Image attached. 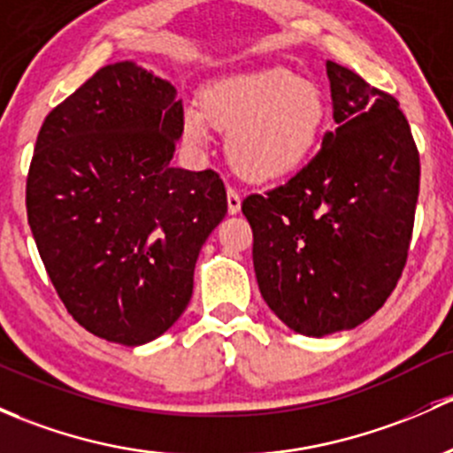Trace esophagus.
<instances>
[{
	"label": "esophagus",
	"instance_id": "obj_1",
	"mask_svg": "<svg viewBox=\"0 0 453 453\" xmlns=\"http://www.w3.org/2000/svg\"><path fill=\"white\" fill-rule=\"evenodd\" d=\"M241 211V195L236 188H227V212L236 214Z\"/></svg>",
	"mask_w": 453,
	"mask_h": 453
}]
</instances>
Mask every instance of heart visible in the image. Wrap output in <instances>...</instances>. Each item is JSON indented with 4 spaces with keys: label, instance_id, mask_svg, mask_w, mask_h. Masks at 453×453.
Returning a JSON list of instances; mask_svg holds the SVG:
<instances>
[{
    "label": "heart",
    "instance_id": "heart-1",
    "mask_svg": "<svg viewBox=\"0 0 453 453\" xmlns=\"http://www.w3.org/2000/svg\"><path fill=\"white\" fill-rule=\"evenodd\" d=\"M208 123L227 134L230 163L245 180L275 182L311 156L326 123L321 90L287 69L232 75L203 93V111L184 112V136L208 139Z\"/></svg>",
    "mask_w": 453,
    "mask_h": 453
}]
</instances>
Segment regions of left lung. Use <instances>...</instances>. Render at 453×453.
Instances as JSON below:
<instances>
[{
    "instance_id": "8db88e82",
    "label": "left lung",
    "mask_w": 453,
    "mask_h": 453,
    "mask_svg": "<svg viewBox=\"0 0 453 453\" xmlns=\"http://www.w3.org/2000/svg\"><path fill=\"white\" fill-rule=\"evenodd\" d=\"M336 127L282 187L242 199L266 306L290 330H351L384 306L406 266L418 151L393 95L327 60Z\"/></svg>"
}]
</instances>
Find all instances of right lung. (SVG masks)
<instances>
[{"instance_id": "right-lung-1", "label": "right lung", "mask_w": 453, "mask_h": 453, "mask_svg": "<svg viewBox=\"0 0 453 453\" xmlns=\"http://www.w3.org/2000/svg\"><path fill=\"white\" fill-rule=\"evenodd\" d=\"M182 132L175 88L130 60L102 66L38 132L27 223L66 312L99 339L165 334L226 217L219 173L169 165Z\"/></svg>"}]
</instances>
